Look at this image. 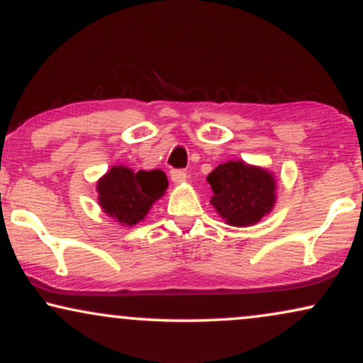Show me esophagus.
I'll return each mask as SVG.
<instances>
[{
  "label": "esophagus",
  "instance_id": "1",
  "mask_svg": "<svg viewBox=\"0 0 363 363\" xmlns=\"http://www.w3.org/2000/svg\"><path fill=\"white\" fill-rule=\"evenodd\" d=\"M186 177H187L186 170H182V169H172V170H170V179H172L174 182L186 181Z\"/></svg>",
  "mask_w": 363,
  "mask_h": 363
}]
</instances>
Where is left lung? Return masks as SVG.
<instances>
[{
	"label": "left lung",
	"instance_id": "obj_1",
	"mask_svg": "<svg viewBox=\"0 0 363 363\" xmlns=\"http://www.w3.org/2000/svg\"><path fill=\"white\" fill-rule=\"evenodd\" d=\"M206 181L213 191L211 205L234 227L259 222L274 205V179L259 167L227 162L208 174Z\"/></svg>",
	"mask_w": 363,
	"mask_h": 363
}]
</instances>
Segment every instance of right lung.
<instances>
[{"instance_id":"right-lung-1","label":"right lung","mask_w":363,"mask_h":363,"mask_svg":"<svg viewBox=\"0 0 363 363\" xmlns=\"http://www.w3.org/2000/svg\"><path fill=\"white\" fill-rule=\"evenodd\" d=\"M167 189V176L162 170L112 167L99 181V201L107 215L123 225H136L147 215L155 199Z\"/></svg>"}]
</instances>
